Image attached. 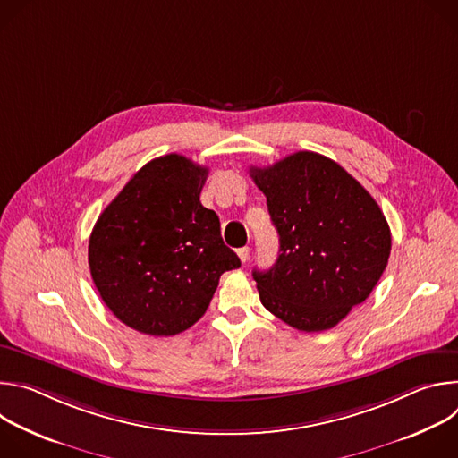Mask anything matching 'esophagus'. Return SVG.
Masks as SVG:
<instances>
[{
	"label": "esophagus",
	"mask_w": 458,
	"mask_h": 458,
	"mask_svg": "<svg viewBox=\"0 0 458 458\" xmlns=\"http://www.w3.org/2000/svg\"><path fill=\"white\" fill-rule=\"evenodd\" d=\"M237 255H239V259L242 260V263H246V260L250 259V248H248V246L239 248V250H237Z\"/></svg>",
	"instance_id": "34e87169"
}]
</instances>
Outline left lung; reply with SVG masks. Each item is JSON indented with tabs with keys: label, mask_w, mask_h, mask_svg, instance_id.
Wrapping results in <instances>:
<instances>
[{
	"label": "left lung",
	"mask_w": 458,
	"mask_h": 458,
	"mask_svg": "<svg viewBox=\"0 0 458 458\" xmlns=\"http://www.w3.org/2000/svg\"><path fill=\"white\" fill-rule=\"evenodd\" d=\"M250 175L279 233L276 265L253 270L260 302L301 332L334 328L386 270L391 232L384 214L357 179L315 152L251 166Z\"/></svg>",
	"instance_id": "8db88e82"
}]
</instances>
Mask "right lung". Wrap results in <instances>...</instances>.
Returning <instances> with one entry per match:
<instances>
[{"label": "right lung", "instance_id": "obj_1", "mask_svg": "<svg viewBox=\"0 0 458 458\" xmlns=\"http://www.w3.org/2000/svg\"><path fill=\"white\" fill-rule=\"evenodd\" d=\"M208 168L168 154L134 174L103 210L89 241L92 281L130 328L170 337L198 322L219 277L241 267L199 195Z\"/></svg>", "mask_w": 458, "mask_h": 458}]
</instances>
